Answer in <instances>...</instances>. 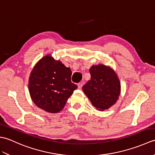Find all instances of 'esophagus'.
I'll use <instances>...</instances> for the list:
<instances>
[{"instance_id":"obj_1","label":"esophagus","mask_w":155,"mask_h":155,"mask_svg":"<svg viewBox=\"0 0 155 155\" xmlns=\"http://www.w3.org/2000/svg\"><path fill=\"white\" fill-rule=\"evenodd\" d=\"M78 89H81V88H82V87H83V84H82V83H78Z\"/></svg>"}]
</instances>
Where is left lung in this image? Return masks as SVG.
Listing matches in <instances>:
<instances>
[{
	"mask_svg": "<svg viewBox=\"0 0 155 155\" xmlns=\"http://www.w3.org/2000/svg\"><path fill=\"white\" fill-rule=\"evenodd\" d=\"M91 80L83 87V91L94 107L104 110L116 103L120 93V84L113 69L103 64L90 68Z\"/></svg>",
	"mask_w": 155,
	"mask_h": 155,
	"instance_id": "1",
	"label": "left lung"
}]
</instances>
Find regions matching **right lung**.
<instances>
[{
	"mask_svg": "<svg viewBox=\"0 0 155 155\" xmlns=\"http://www.w3.org/2000/svg\"><path fill=\"white\" fill-rule=\"evenodd\" d=\"M71 75L70 68L61 61L50 55L42 58L32 69L29 78V93L32 101L48 113H58L78 88L71 82Z\"/></svg>",
	"mask_w": 155,
	"mask_h": 155,
	"instance_id": "add662e5",
	"label": "right lung"
}]
</instances>
